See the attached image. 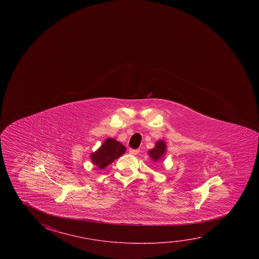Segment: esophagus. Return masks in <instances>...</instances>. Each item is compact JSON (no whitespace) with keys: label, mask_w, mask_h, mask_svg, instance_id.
I'll return each instance as SVG.
<instances>
[{"label":"esophagus","mask_w":259,"mask_h":259,"mask_svg":"<svg viewBox=\"0 0 259 259\" xmlns=\"http://www.w3.org/2000/svg\"><path fill=\"white\" fill-rule=\"evenodd\" d=\"M138 153H139V150H135V149H130L129 150V153L132 154V155H136Z\"/></svg>","instance_id":"1"}]
</instances>
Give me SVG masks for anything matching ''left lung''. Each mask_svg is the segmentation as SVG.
Wrapping results in <instances>:
<instances>
[{
  "label": "left lung",
  "mask_w": 259,
  "mask_h": 259,
  "mask_svg": "<svg viewBox=\"0 0 259 259\" xmlns=\"http://www.w3.org/2000/svg\"><path fill=\"white\" fill-rule=\"evenodd\" d=\"M167 147L166 143L163 140L157 141L155 146L153 149L149 150L148 155L153 161H161L163 156L165 155Z\"/></svg>",
  "instance_id": "8db88e82"
}]
</instances>
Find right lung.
Instances as JSON below:
<instances>
[{
  "label": "right lung",
  "mask_w": 259,
  "mask_h": 259,
  "mask_svg": "<svg viewBox=\"0 0 259 259\" xmlns=\"http://www.w3.org/2000/svg\"><path fill=\"white\" fill-rule=\"evenodd\" d=\"M125 153V147L114 138H107L99 148L90 154L94 165L102 170Z\"/></svg>",
  "instance_id": "add662e5"
}]
</instances>
